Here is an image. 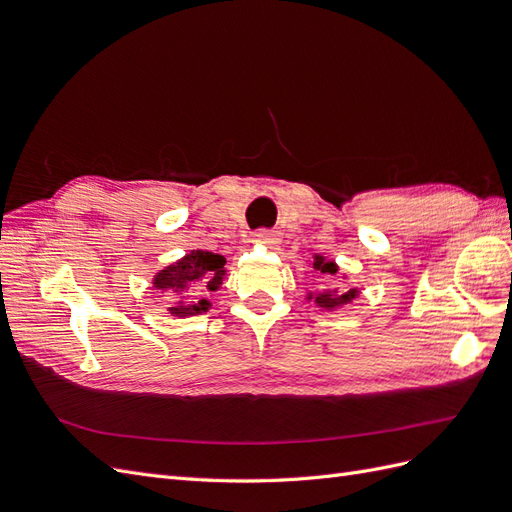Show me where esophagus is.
<instances>
[{"instance_id":"34e87169","label":"esophagus","mask_w":512,"mask_h":512,"mask_svg":"<svg viewBox=\"0 0 512 512\" xmlns=\"http://www.w3.org/2000/svg\"><path fill=\"white\" fill-rule=\"evenodd\" d=\"M254 241L265 243V245H277V241H280V235H277L275 230H258L254 235Z\"/></svg>"}]
</instances>
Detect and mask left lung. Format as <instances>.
I'll list each match as a JSON object with an SVG mask.
<instances>
[{
    "label": "left lung",
    "instance_id": "8db88e82",
    "mask_svg": "<svg viewBox=\"0 0 512 512\" xmlns=\"http://www.w3.org/2000/svg\"><path fill=\"white\" fill-rule=\"evenodd\" d=\"M312 267L318 273V277H322V280H329V277H333L339 271L333 260H327L324 256H320V254L314 256V265ZM356 297H359V288L337 290V288L329 286V288H322V290L307 292V301H314L320 309H329V312L352 303Z\"/></svg>",
    "mask_w": 512,
    "mask_h": 512
}]
</instances>
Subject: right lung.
<instances>
[{"label": "right lung", "mask_w": 512, "mask_h": 512, "mask_svg": "<svg viewBox=\"0 0 512 512\" xmlns=\"http://www.w3.org/2000/svg\"><path fill=\"white\" fill-rule=\"evenodd\" d=\"M226 258L207 250H192L173 265L164 267L153 275V288L170 292L177 299L173 307H168L170 316L185 318L209 312L211 301L205 299L207 292L220 290L226 277ZM201 288V294L193 297V290Z\"/></svg>", "instance_id": "obj_1"}]
</instances>
